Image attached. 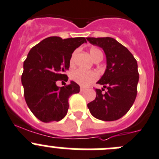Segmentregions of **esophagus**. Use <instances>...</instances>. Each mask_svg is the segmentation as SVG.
I'll return each mask as SVG.
<instances>
[{"mask_svg":"<svg viewBox=\"0 0 159 159\" xmlns=\"http://www.w3.org/2000/svg\"><path fill=\"white\" fill-rule=\"evenodd\" d=\"M80 90H81V92H83V91L85 90V88H84V87H81V88H80Z\"/></svg>","mask_w":159,"mask_h":159,"instance_id":"34e87169","label":"esophagus"}]
</instances>
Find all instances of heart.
Instances as JSON below:
<instances>
[{
  "label": "heart",
  "mask_w": 159,
  "mask_h": 159,
  "mask_svg": "<svg viewBox=\"0 0 159 159\" xmlns=\"http://www.w3.org/2000/svg\"><path fill=\"white\" fill-rule=\"evenodd\" d=\"M90 55L93 58V59H95L98 55H102V52L100 51L98 48H91L89 51ZM74 55L75 53L73 54V56L71 57L70 59V65H73L74 63ZM70 78L73 81L77 82L79 85H83V86H87L94 81L97 79V74H96L93 71H88L82 69H78L76 70H74L70 74Z\"/></svg>",
  "instance_id": "heart-1"
}]
</instances>
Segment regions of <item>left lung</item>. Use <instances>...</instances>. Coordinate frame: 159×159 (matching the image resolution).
Listing matches in <instances>:
<instances>
[{"instance_id": "left-lung-1", "label": "left lung", "mask_w": 159, "mask_h": 159, "mask_svg": "<svg viewBox=\"0 0 159 159\" xmlns=\"http://www.w3.org/2000/svg\"><path fill=\"white\" fill-rule=\"evenodd\" d=\"M86 39L91 44L102 48L107 62L105 72L97 81L103 88L96 89L97 97L94 101L89 103L88 108L90 113L98 120H116L129 111L136 97L139 81L136 60L115 39Z\"/></svg>"}]
</instances>
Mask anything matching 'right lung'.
<instances>
[{"label":"right lung","mask_w":159,"mask_h":159,"mask_svg":"<svg viewBox=\"0 0 159 159\" xmlns=\"http://www.w3.org/2000/svg\"><path fill=\"white\" fill-rule=\"evenodd\" d=\"M84 43V37L62 39L51 36L30 50L24 62L21 81L28 108L42 122L63 119L69 108V97L79 93L80 86L74 81L62 87L56 82L68 81L66 72L73 52Z\"/></svg>","instance_id":"obj_1"}]
</instances>
